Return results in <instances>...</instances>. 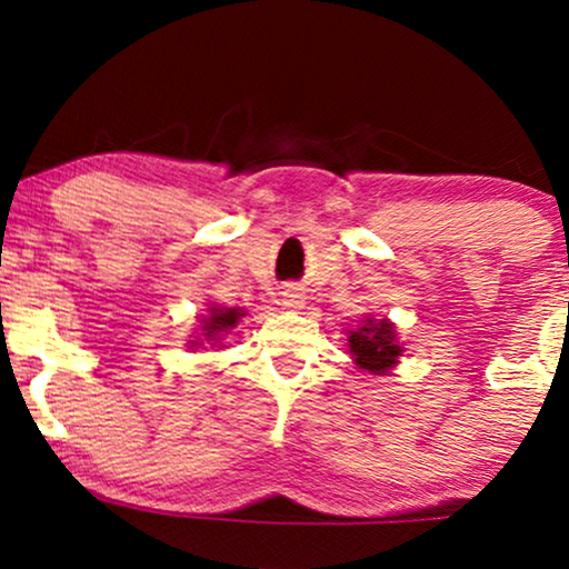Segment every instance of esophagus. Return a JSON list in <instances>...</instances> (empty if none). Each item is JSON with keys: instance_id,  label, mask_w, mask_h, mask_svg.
Here are the masks:
<instances>
[{"instance_id": "34e87169", "label": "esophagus", "mask_w": 569, "mask_h": 569, "mask_svg": "<svg viewBox=\"0 0 569 569\" xmlns=\"http://www.w3.org/2000/svg\"><path fill=\"white\" fill-rule=\"evenodd\" d=\"M280 305L289 307V310H299L305 305V293H299V289L280 291Z\"/></svg>"}]
</instances>
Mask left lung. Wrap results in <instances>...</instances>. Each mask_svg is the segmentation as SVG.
<instances>
[{
    "label": "left lung",
    "instance_id": "left-lung-1",
    "mask_svg": "<svg viewBox=\"0 0 569 569\" xmlns=\"http://www.w3.org/2000/svg\"><path fill=\"white\" fill-rule=\"evenodd\" d=\"M348 342L358 367L371 371V375H380V371L390 369L396 358L401 356V345H396L393 337V323L388 321H367L363 329L350 331Z\"/></svg>",
    "mask_w": 569,
    "mask_h": 569
}]
</instances>
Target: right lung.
Returning a JSON list of instances; mask_svg holds the SVG:
<instances>
[{
	"label": "right lung",
	"mask_w": 569,
	"mask_h": 569,
	"mask_svg": "<svg viewBox=\"0 0 569 569\" xmlns=\"http://www.w3.org/2000/svg\"><path fill=\"white\" fill-rule=\"evenodd\" d=\"M238 318H243V310H238V307H213L211 318H206V326H202L208 342L217 345L221 335L230 331L232 326L238 323Z\"/></svg>",
	"instance_id": "add662e5"
}]
</instances>
